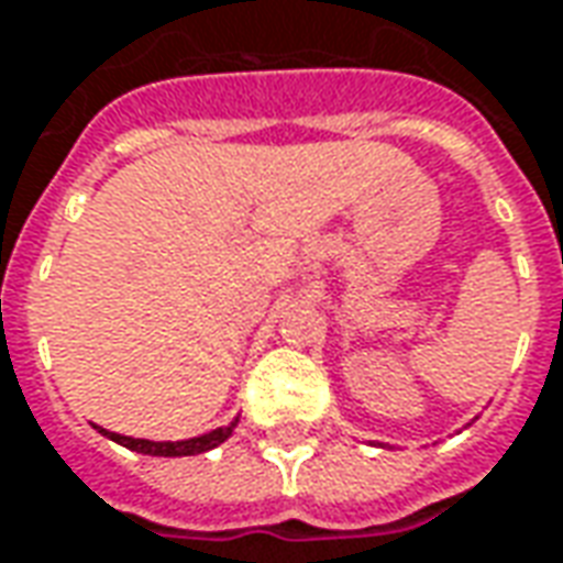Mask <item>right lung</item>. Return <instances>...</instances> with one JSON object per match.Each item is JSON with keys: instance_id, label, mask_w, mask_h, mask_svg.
<instances>
[{"instance_id": "right-lung-1", "label": "right lung", "mask_w": 563, "mask_h": 563, "mask_svg": "<svg viewBox=\"0 0 563 563\" xmlns=\"http://www.w3.org/2000/svg\"><path fill=\"white\" fill-rule=\"evenodd\" d=\"M238 428V418L232 424H225V428H217V431L201 433V437H191V440H176V443H154V440H135V437H123V433H111L104 431V428H98V431L104 433L108 440H114L120 446L132 449V452H142V455H164V459H176V455H198V452H207V449L220 446L222 440H229L232 431Z\"/></svg>"}]
</instances>
